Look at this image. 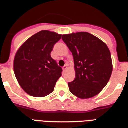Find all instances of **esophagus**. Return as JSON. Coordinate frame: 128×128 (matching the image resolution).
<instances>
[{
    "instance_id": "esophagus-1",
    "label": "esophagus",
    "mask_w": 128,
    "mask_h": 128,
    "mask_svg": "<svg viewBox=\"0 0 128 128\" xmlns=\"http://www.w3.org/2000/svg\"><path fill=\"white\" fill-rule=\"evenodd\" d=\"M67 68H68V65H65V66H63V70H64V71L66 70L67 69Z\"/></svg>"
}]
</instances>
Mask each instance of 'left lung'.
Listing matches in <instances>:
<instances>
[{
  "mask_svg": "<svg viewBox=\"0 0 128 128\" xmlns=\"http://www.w3.org/2000/svg\"><path fill=\"white\" fill-rule=\"evenodd\" d=\"M74 57L75 80L68 83L72 94L80 99L94 97L107 84L112 73L109 48L100 39L86 32L64 34Z\"/></svg>",
  "mask_w": 128,
  "mask_h": 128,
  "instance_id": "1",
  "label": "left lung"
}]
</instances>
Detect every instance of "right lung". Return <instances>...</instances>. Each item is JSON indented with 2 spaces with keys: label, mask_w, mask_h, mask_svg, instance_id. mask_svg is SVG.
Segmentation results:
<instances>
[{
  "label": "right lung",
  "mask_w": 128,
  "mask_h": 128,
  "mask_svg": "<svg viewBox=\"0 0 128 128\" xmlns=\"http://www.w3.org/2000/svg\"><path fill=\"white\" fill-rule=\"evenodd\" d=\"M61 38V34L42 30L29 38L16 54L14 74L20 86L30 96L42 98L54 91L63 70L50 53Z\"/></svg>",
  "instance_id": "1"
}]
</instances>
